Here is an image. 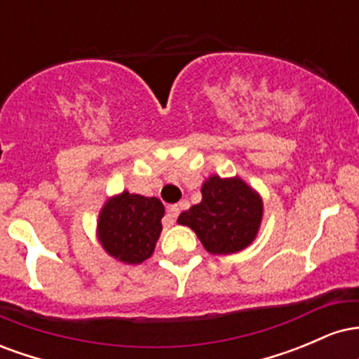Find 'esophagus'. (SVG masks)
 Masks as SVG:
<instances>
[{
    "label": "esophagus",
    "mask_w": 359,
    "mask_h": 359,
    "mask_svg": "<svg viewBox=\"0 0 359 359\" xmlns=\"http://www.w3.org/2000/svg\"><path fill=\"white\" fill-rule=\"evenodd\" d=\"M180 212V205L179 204H172L167 208V219L170 222H174L177 219V216H179Z\"/></svg>",
    "instance_id": "1"
}]
</instances>
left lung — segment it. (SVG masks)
<instances>
[{
  "mask_svg": "<svg viewBox=\"0 0 359 359\" xmlns=\"http://www.w3.org/2000/svg\"><path fill=\"white\" fill-rule=\"evenodd\" d=\"M203 201L184 211L177 222L189 226L211 255L248 248L259 231L263 201L240 177L211 175L203 184Z\"/></svg>",
  "mask_w": 359,
  "mask_h": 359,
  "instance_id": "left-lung-1",
  "label": "left lung"
}]
</instances>
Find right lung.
Wrapping results in <instances>:
<instances>
[{"mask_svg": "<svg viewBox=\"0 0 359 359\" xmlns=\"http://www.w3.org/2000/svg\"><path fill=\"white\" fill-rule=\"evenodd\" d=\"M165 208L156 197L123 191L109 197L97 219V240L109 257L138 265L154 255Z\"/></svg>", "mask_w": 359, "mask_h": 359, "instance_id": "add662e5", "label": "right lung"}]
</instances>
